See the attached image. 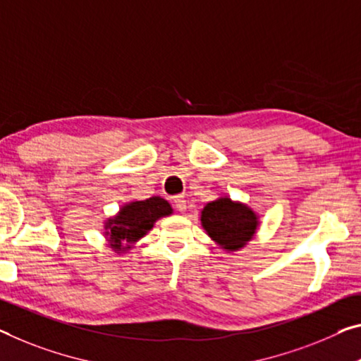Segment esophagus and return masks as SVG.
<instances>
[{
  "mask_svg": "<svg viewBox=\"0 0 361 361\" xmlns=\"http://www.w3.org/2000/svg\"><path fill=\"white\" fill-rule=\"evenodd\" d=\"M173 203H174V207H176L177 212L184 213L185 209H187V200L184 197H176Z\"/></svg>",
  "mask_w": 361,
  "mask_h": 361,
  "instance_id": "34e87169",
  "label": "esophagus"
}]
</instances>
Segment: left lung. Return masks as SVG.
Returning <instances> with one entry per match:
<instances>
[{"label":"left lung","mask_w":361,"mask_h":361,"mask_svg":"<svg viewBox=\"0 0 361 361\" xmlns=\"http://www.w3.org/2000/svg\"><path fill=\"white\" fill-rule=\"evenodd\" d=\"M200 221L212 240L227 253L238 252L257 234L258 214L242 202L219 197L207 203Z\"/></svg>","instance_id":"obj_1"}]
</instances>
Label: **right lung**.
<instances>
[{
    "label": "right lung",
    "instance_id": "obj_1",
    "mask_svg": "<svg viewBox=\"0 0 361 361\" xmlns=\"http://www.w3.org/2000/svg\"><path fill=\"white\" fill-rule=\"evenodd\" d=\"M173 214V208L161 197L135 200L119 208L118 214L104 221V237L116 253H126L135 242L153 229L154 223Z\"/></svg>",
    "mask_w": 361,
    "mask_h": 361
}]
</instances>
